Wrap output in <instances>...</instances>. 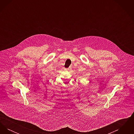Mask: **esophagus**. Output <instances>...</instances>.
Segmentation results:
<instances>
[{
	"label": "esophagus",
	"instance_id": "esophagus-1",
	"mask_svg": "<svg viewBox=\"0 0 134 134\" xmlns=\"http://www.w3.org/2000/svg\"><path fill=\"white\" fill-rule=\"evenodd\" d=\"M71 69V67H69L68 68V70H70Z\"/></svg>",
	"mask_w": 134,
	"mask_h": 134
}]
</instances>
